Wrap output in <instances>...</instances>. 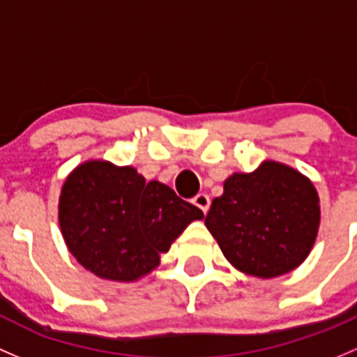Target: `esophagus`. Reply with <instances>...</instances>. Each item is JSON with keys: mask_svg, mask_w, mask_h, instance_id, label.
Masks as SVG:
<instances>
[{"mask_svg": "<svg viewBox=\"0 0 357 357\" xmlns=\"http://www.w3.org/2000/svg\"><path fill=\"white\" fill-rule=\"evenodd\" d=\"M192 203L196 204L197 208H199L201 211L204 213V215H206V213H208V209H209V204H211V203H209V197H208V194H197V196L194 197V199H192Z\"/></svg>", "mask_w": 357, "mask_h": 357, "instance_id": "esophagus-1", "label": "esophagus"}]
</instances>
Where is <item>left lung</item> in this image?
<instances>
[{
  "mask_svg": "<svg viewBox=\"0 0 357 357\" xmlns=\"http://www.w3.org/2000/svg\"><path fill=\"white\" fill-rule=\"evenodd\" d=\"M225 258L259 278L292 271L310 255L319 225L318 194L304 175L264 161L234 174L204 220Z\"/></svg>",
  "mask_w": 357,
  "mask_h": 357,
  "instance_id": "left-lung-1",
  "label": "left lung"
}]
</instances>
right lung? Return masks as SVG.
I'll return each instance as SVG.
<instances>
[{"label":"right lung","instance_id":"1","mask_svg":"<svg viewBox=\"0 0 357 357\" xmlns=\"http://www.w3.org/2000/svg\"><path fill=\"white\" fill-rule=\"evenodd\" d=\"M203 216L165 183L146 182L135 168L87 161L65 180L58 218L70 252L84 268L130 282L149 273L182 230Z\"/></svg>","mask_w":357,"mask_h":357}]
</instances>
